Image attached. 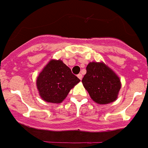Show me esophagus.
<instances>
[{"mask_svg":"<svg viewBox=\"0 0 148 148\" xmlns=\"http://www.w3.org/2000/svg\"><path fill=\"white\" fill-rule=\"evenodd\" d=\"M77 76H78V78H79L80 80H82V74H78V75H77Z\"/></svg>","mask_w":148,"mask_h":148,"instance_id":"1","label":"esophagus"}]
</instances>
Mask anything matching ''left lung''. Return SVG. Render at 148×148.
Returning <instances> with one entry per match:
<instances>
[{"instance_id": "left-lung-1", "label": "left lung", "mask_w": 148, "mask_h": 148, "mask_svg": "<svg viewBox=\"0 0 148 148\" xmlns=\"http://www.w3.org/2000/svg\"><path fill=\"white\" fill-rule=\"evenodd\" d=\"M82 83L95 102L106 104L117 99L121 88L120 79L104 63L90 62Z\"/></svg>"}]
</instances>
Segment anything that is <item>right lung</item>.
Listing matches in <instances>:
<instances>
[{
    "label": "right lung",
    "mask_w": 148,
    "mask_h": 148,
    "mask_svg": "<svg viewBox=\"0 0 148 148\" xmlns=\"http://www.w3.org/2000/svg\"><path fill=\"white\" fill-rule=\"evenodd\" d=\"M80 79L61 60H51L37 78V87L43 100L61 103Z\"/></svg>",
    "instance_id": "right-lung-1"
}]
</instances>
